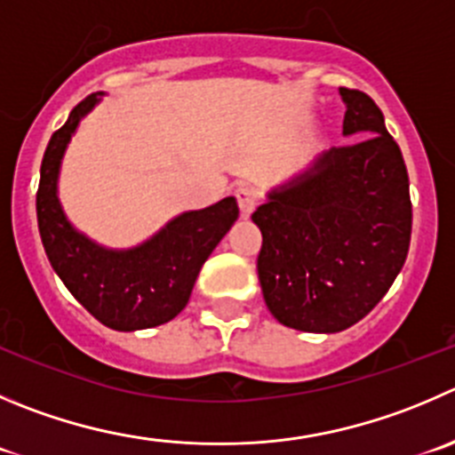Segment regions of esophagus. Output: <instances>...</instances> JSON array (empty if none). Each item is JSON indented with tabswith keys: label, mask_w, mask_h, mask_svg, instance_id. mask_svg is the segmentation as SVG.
<instances>
[{
	"label": "esophagus",
	"mask_w": 455,
	"mask_h": 455,
	"mask_svg": "<svg viewBox=\"0 0 455 455\" xmlns=\"http://www.w3.org/2000/svg\"><path fill=\"white\" fill-rule=\"evenodd\" d=\"M236 196V203H239V210L243 216H250L254 212V207H257L259 203V192L252 188V185H241V188H236L235 192Z\"/></svg>",
	"instance_id": "esophagus-1"
}]
</instances>
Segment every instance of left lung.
Returning a JSON list of instances; mask_svg holds the SVG:
<instances>
[{
  "mask_svg": "<svg viewBox=\"0 0 455 455\" xmlns=\"http://www.w3.org/2000/svg\"><path fill=\"white\" fill-rule=\"evenodd\" d=\"M348 145L275 189L252 220L263 299L276 322L339 332L371 313L406 261L411 196L404 158L371 95L339 89Z\"/></svg>",
  "mask_w": 455,
  "mask_h": 455,
  "instance_id": "1",
  "label": "left lung"
}]
</instances>
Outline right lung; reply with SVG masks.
<instances>
[{
	"mask_svg": "<svg viewBox=\"0 0 455 455\" xmlns=\"http://www.w3.org/2000/svg\"><path fill=\"white\" fill-rule=\"evenodd\" d=\"M98 95L73 107L51 136L37 188V225L46 257L73 297L114 331H140L174 319L188 306L203 263L239 216L232 196L185 212L133 250H105L71 228L58 201V172L67 142Z\"/></svg>",
	"mask_w": 455,
	"mask_h": 455,
	"instance_id": "right-lung-1",
	"label": "right lung"
}]
</instances>
